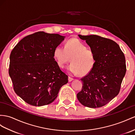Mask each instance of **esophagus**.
I'll use <instances>...</instances> for the list:
<instances>
[{
    "mask_svg": "<svg viewBox=\"0 0 135 135\" xmlns=\"http://www.w3.org/2000/svg\"><path fill=\"white\" fill-rule=\"evenodd\" d=\"M74 78H71V77H70V76H69L68 77V81H72L74 80Z\"/></svg>",
    "mask_w": 135,
    "mask_h": 135,
    "instance_id": "esophagus-1",
    "label": "esophagus"
}]
</instances>
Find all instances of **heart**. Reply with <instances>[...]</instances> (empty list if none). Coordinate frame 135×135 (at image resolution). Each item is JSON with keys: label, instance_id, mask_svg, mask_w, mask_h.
I'll return each mask as SVG.
<instances>
[{"label": "heart", "instance_id": "heart-1", "mask_svg": "<svg viewBox=\"0 0 135 135\" xmlns=\"http://www.w3.org/2000/svg\"><path fill=\"white\" fill-rule=\"evenodd\" d=\"M54 57L59 66L63 68L70 61L68 67L71 74L85 75L90 72L95 64L94 52L76 38L69 39L65 47L59 45L54 51Z\"/></svg>", "mask_w": 135, "mask_h": 135}]
</instances>
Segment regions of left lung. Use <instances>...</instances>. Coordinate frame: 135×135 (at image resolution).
<instances>
[{
    "label": "left lung",
    "mask_w": 135,
    "mask_h": 135,
    "mask_svg": "<svg viewBox=\"0 0 135 135\" xmlns=\"http://www.w3.org/2000/svg\"><path fill=\"white\" fill-rule=\"evenodd\" d=\"M78 36L94 52L95 64L81 79L83 87L77 98L85 107L99 108L119 94L126 73L125 56L119 45L111 39L96 35Z\"/></svg>",
    "instance_id": "left-lung-1"
}]
</instances>
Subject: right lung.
Masks as SVG:
<instances>
[{
	"label": "right lung",
	"instance_id": "add662e5",
	"mask_svg": "<svg viewBox=\"0 0 135 135\" xmlns=\"http://www.w3.org/2000/svg\"><path fill=\"white\" fill-rule=\"evenodd\" d=\"M64 37L37 32L24 37L12 50L8 72L13 89L29 104L40 107L52 103L68 83V76L54 55L55 47Z\"/></svg>",
	"mask_w": 135,
	"mask_h": 135
}]
</instances>
